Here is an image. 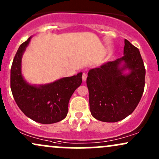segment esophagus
<instances>
[{"label": "esophagus", "mask_w": 159, "mask_h": 159, "mask_svg": "<svg viewBox=\"0 0 159 159\" xmlns=\"http://www.w3.org/2000/svg\"><path fill=\"white\" fill-rule=\"evenodd\" d=\"M82 79H83V81L85 82L87 79V74L85 73H83V76H82Z\"/></svg>", "instance_id": "esophagus-1"}]
</instances>
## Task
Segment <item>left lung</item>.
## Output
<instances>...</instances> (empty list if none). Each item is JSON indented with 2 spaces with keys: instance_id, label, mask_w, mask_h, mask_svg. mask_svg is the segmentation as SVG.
<instances>
[{
  "instance_id": "left-lung-1",
  "label": "left lung",
  "mask_w": 159,
  "mask_h": 159,
  "mask_svg": "<svg viewBox=\"0 0 159 159\" xmlns=\"http://www.w3.org/2000/svg\"><path fill=\"white\" fill-rule=\"evenodd\" d=\"M124 57L91 69L86 80L91 115L117 122L133 112L144 90V65L139 50L124 40ZM129 70V74H124Z\"/></svg>"
}]
</instances>
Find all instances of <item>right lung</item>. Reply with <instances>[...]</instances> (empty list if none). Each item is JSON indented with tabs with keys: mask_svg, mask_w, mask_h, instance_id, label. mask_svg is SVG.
<instances>
[{
	"mask_svg": "<svg viewBox=\"0 0 159 159\" xmlns=\"http://www.w3.org/2000/svg\"><path fill=\"white\" fill-rule=\"evenodd\" d=\"M30 39L20 44L13 59L10 72L11 90L17 105L26 116L40 124H54L67 116L69 100L81 85L83 73L45 85L29 84L22 76L21 59Z\"/></svg>",
	"mask_w": 159,
	"mask_h": 159,
	"instance_id": "right-lung-1",
	"label": "right lung"
}]
</instances>
